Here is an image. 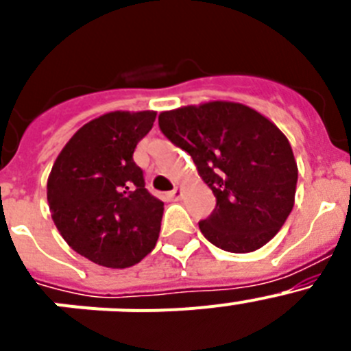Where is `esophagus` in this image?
Wrapping results in <instances>:
<instances>
[{
  "label": "esophagus",
  "instance_id": "obj_1",
  "mask_svg": "<svg viewBox=\"0 0 351 351\" xmlns=\"http://www.w3.org/2000/svg\"><path fill=\"white\" fill-rule=\"evenodd\" d=\"M181 197H182V190L181 188H178V186H176V188H173V190L169 193L170 200H179Z\"/></svg>",
  "mask_w": 351,
  "mask_h": 351
}]
</instances>
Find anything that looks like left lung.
<instances>
[{
    "label": "left lung",
    "mask_w": 351,
    "mask_h": 351,
    "mask_svg": "<svg viewBox=\"0 0 351 351\" xmlns=\"http://www.w3.org/2000/svg\"><path fill=\"white\" fill-rule=\"evenodd\" d=\"M158 125L193 158L216 197V209L198 223L209 243L251 253L280 232L293 209L299 170L272 121L247 105L216 100L165 110Z\"/></svg>",
    "instance_id": "obj_1"
}]
</instances>
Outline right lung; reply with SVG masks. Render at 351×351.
I'll return each mask as SVG.
<instances>
[{"mask_svg":"<svg viewBox=\"0 0 351 351\" xmlns=\"http://www.w3.org/2000/svg\"><path fill=\"white\" fill-rule=\"evenodd\" d=\"M154 119V110H116L89 121L49 173L54 225L71 250L104 267H132L156 246L163 202L145 190L133 161Z\"/></svg>","mask_w":351,"mask_h":351,"instance_id":"right-lung-1","label":"right lung"}]
</instances>
